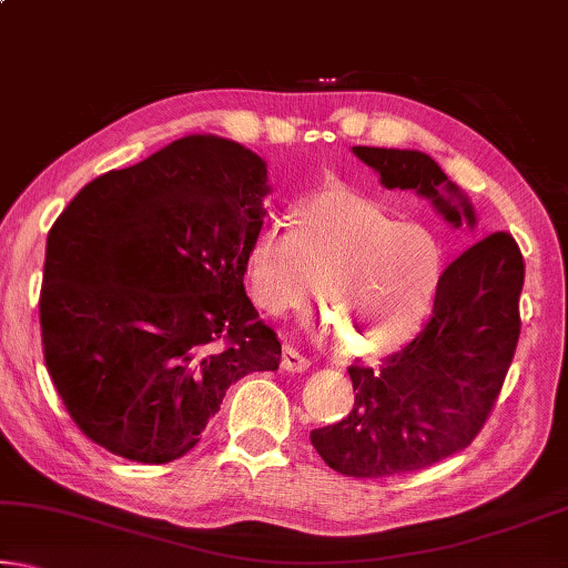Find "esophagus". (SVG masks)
Wrapping results in <instances>:
<instances>
[{"label": "esophagus", "instance_id": "obj_1", "mask_svg": "<svg viewBox=\"0 0 568 568\" xmlns=\"http://www.w3.org/2000/svg\"><path fill=\"white\" fill-rule=\"evenodd\" d=\"M281 365L287 373H303L311 368V358L303 355L297 348H293L291 343L283 345V355H281Z\"/></svg>", "mask_w": 568, "mask_h": 568}]
</instances>
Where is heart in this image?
<instances>
[{"mask_svg":"<svg viewBox=\"0 0 568 568\" xmlns=\"http://www.w3.org/2000/svg\"><path fill=\"white\" fill-rule=\"evenodd\" d=\"M295 223L267 220L250 240L247 287L263 311H297L325 281V301L344 328L333 325V335L348 338L353 353H386L416 331L440 275L428 230L398 223L345 187L303 200Z\"/></svg>","mask_w":568,"mask_h":568,"instance_id":"heart-1","label":"heart"}]
</instances>
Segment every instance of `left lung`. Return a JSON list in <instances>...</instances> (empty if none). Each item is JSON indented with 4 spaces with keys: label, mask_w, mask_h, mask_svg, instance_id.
<instances>
[{
    "label": "left lung",
    "mask_w": 568,
    "mask_h": 568,
    "mask_svg": "<svg viewBox=\"0 0 568 568\" xmlns=\"http://www.w3.org/2000/svg\"><path fill=\"white\" fill-rule=\"evenodd\" d=\"M388 190H416L450 225L476 223L474 207L434 160L416 150L353 148ZM524 255L511 233L468 245L438 277L434 311L416 338L378 368L351 365L355 403L311 444L333 470L386 478L468 448L491 416L514 361Z\"/></svg>",
    "instance_id": "1"
}]
</instances>
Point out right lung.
<instances>
[{
	"label": "right lung",
	"mask_w": 568,
	"mask_h": 568,
	"mask_svg": "<svg viewBox=\"0 0 568 568\" xmlns=\"http://www.w3.org/2000/svg\"><path fill=\"white\" fill-rule=\"evenodd\" d=\"M265 162L190 134L84 185L47 237V371L77 428L110 454L170 464L225 390L277 371L281 341L245 295Z\"/></svg>",
	"instance_id": "1"
}]
</instances>
